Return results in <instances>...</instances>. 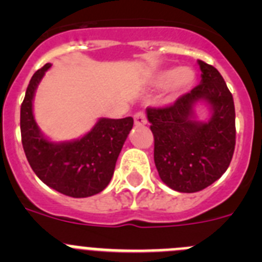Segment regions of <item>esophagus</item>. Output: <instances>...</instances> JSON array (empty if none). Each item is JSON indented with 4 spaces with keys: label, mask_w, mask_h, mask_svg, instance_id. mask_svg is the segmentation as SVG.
I'll use <instances>...</instances> for the list:
<instances>
[{
    "label": "esophagus",
    "mask_w": 262,
    "mask_h": 262,
    "mask_svg": "<svg viewBox=\"0 0 262 262\" xmlns=\"http://www.w3.org/2000/svg\"><path fill=\"white\" fill-rule=\"evenodd\" d=\"M134 120H135L136 126H144V124H147V117H145L144 111H138L134 115Z\"/></svg>",
    "instance_id": "34e87169"
}]
</instances>
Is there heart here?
<instances>
[{
  "label": "heart",
  "instance_id": "obj_1",
  "mask_svg": "<svg viewBox=\"0 0 262 262\" xmlns=\"http://www.w3.org/2000/svg\"><path fill=\"white\" fill-rule=\"evenodd\" d=\"M194 82V72L190 68H169L157 73L154 78L156 86H166L169 85V92L172 98L180 96Z\"/></svg>",
  "mask_w": 262,
  "mask_h": 262
}]
</instances>
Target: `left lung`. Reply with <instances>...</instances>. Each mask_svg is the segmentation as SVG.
<instances>
[{
  "label": "left lung",
  "mask_w": 262,
  "mask_h": 262,
  "mask_svg": "<svg viewBox=\"0 0 262 262\" xmlns=\"http://www.w3.org/2000/svg\"><path fill=\"white\" fill-rule=\"evenodd\" d=\"M201 84L173 105L148 107L160 178L180 193H195L214 184L230 166L236 143L235 105L222 75L198 60ZM206 102L212 117L196 119L193 106Z\"/></svg>",
  "instance_id": "8db88e82"
}]
</instances>
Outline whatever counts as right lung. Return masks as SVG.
Instances as JSON below:
<instances>
[{
	"label": "right lung",
	"mask_w": 262,
	"mask_h": 262,
	"mask_svg": "<svg viewBox=\"0 0 262 262\" xmlns=\"http://www.w3.org/2000/svg\"><path fill=\"white\" fill-rule=\"evenodd\" d=\"M50 68L47 62L34 73L20 106L23 149L32 170L47 186L73 198L92 196L101 193L110 182L134 119L101 118L82 138L61 143L48 140L36 124L32 101Z\"/></svg>",
	"instance_id": "right-lung-1"
}]
</instances>
